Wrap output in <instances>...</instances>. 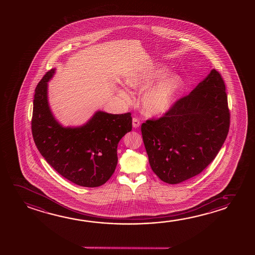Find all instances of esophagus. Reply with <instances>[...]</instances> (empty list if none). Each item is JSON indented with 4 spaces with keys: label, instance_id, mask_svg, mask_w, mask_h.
I'll return each mask as SVG.
<instances>
[{
    "label": "esophagus",
    "instance_id": "esophagus-1",
    "mask_svg": "<svg viewBox=\"0 0 255 255\" xmlns=\"http://www.w3.org/2000/svg\"><path fill=\"white\" fill-rule=\"evenodd\" d=\"M139 126H140L139 120H138V118L133 117V119H132V126H133V128H138Z\"/></svg>",
    "mask_w": 255,
    "mask_h": 255
}]
</instances>
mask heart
I'll use <instances>...</instances> for the list:
<instances>
[{"instance_id":"obj_1","label":"heart","mask_w":255,"mask_h":255,"mask_svg":"<svg viewBox=\"0 0 255 255\" xmlns=\"http://www.w3.org/2000/svg\"><path fill=\"white\" fill-rule=\"evenodd\" d=\"M170 74L171 70L166 66L154 65L141 71L132 72L126 75L125 81L129 88L143 90L149 87L143 93L140 100L142 110L147 116H160L167 113L183 92V78L179 75L168 76ZM157 80L160 82L154 85V83ZM118 93L122 98L128 99V94L125 90L119 89Z\"/></svg>"}]
</instances>
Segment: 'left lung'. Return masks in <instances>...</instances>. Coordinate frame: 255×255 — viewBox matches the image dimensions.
Returning <instances> with one entry per match:
<instances>
[{
  "mask_svg": "<svg viewBox=\"0 0 255 255\" xmlns=\"http://www.w3.org/2000/svg\"><path fill=\"white\" fill-rule=\"evenodd\" d=\"M230 117L224 81L212 69L163 117L142 124V138L153 171L168 184L199 174L225 141Z\"/></svg>",
  "mask_w": 255,
  "mask_h": 255,
  "instance_id": "left-lung-1",
  "label": "left lung"
}]
</instances>
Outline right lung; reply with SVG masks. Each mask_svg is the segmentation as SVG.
Here are the masks:
<instances>
[{"label":"right lung","mask_w":255,"mask_h":255,"mask_svg":"<svg viewBox=\"0 0 255 255\" xmlns=\"http://www.w3.org/2000/svg\"><path fill=\"white\" fill-rule=\"evenodd\" d=\"M47 72L35 88L32 133L47 163L73 183L95 188L106 183L117 167V146L131 130L130 113L113 115L97 111L83 126L64 127L56 120L48 102Z\"/></svg>","instance_id":"obj_1"}]
</instances>
